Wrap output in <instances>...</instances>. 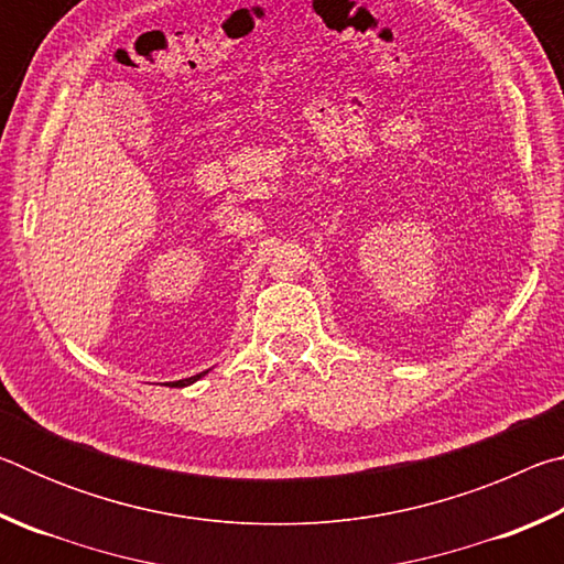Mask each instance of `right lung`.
<instances>
[{
  "label": "right lung",
  "instance_id": "add662e5",
  "mask_svg": "<svg viewBox=\"0 0 564 564\" xmlns=\"http://www.w3.org/2000/svg\"><path fill=\"white\" fill-rule=\"evenodd\" d=\"M206 376V370H204V373H198V376H191V378H186V380H176V388H184V386H191V383H196V380L198 378H204Z\"/></svg>",
  "mask_w": 564,
  "mask_h": 564
}]
</instances>
